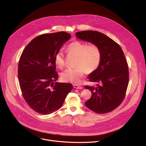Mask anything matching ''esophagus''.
<instances>
[{
	"label": "esophagus",
	"mask_w": 146,
	"mask_h": 146,
	"mask_svg": "<svg viewBox=\"0 0 146 146\" xmlns=\"http://www.w3.org/2000/svg\"><path fill=\"white\" fill-rule=\"evenodd\" d=\"M73 88L75 89H82V87L80 86H79L78 85H73Z\"/></svg>",
	"instance_id": "esophagus-1"
}]
</instances>
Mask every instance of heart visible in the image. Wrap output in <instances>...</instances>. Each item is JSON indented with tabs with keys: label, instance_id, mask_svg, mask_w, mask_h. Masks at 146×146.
Here are the masks:
<instances>
[{
	"label": "heart",
	"instance_id": "obj_1",
	"mask_svg": "<svg viewBox=\"0 0 146 146\" xmlns=\"http://www.w3.org/2000/svg\"><path fill=\"white\" fill-rule=\"evenodd\" d=\"M69 54L77 57L74 68H68L61 74V79L66 82L79 84L87 71L92 72L98 68L101 60V51L97 45L88 44L80 41H74L67 47ZM54 63L59 68L64 66V56L62 50L55 56Z\"/></svg>",
	"mask_w": 146,
	"mask_h": 146
}]
</instances>
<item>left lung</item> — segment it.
Segmentation results:
<instances>
[{
  "label": "left lung",
  "instance_id": "1",
  "mask_svg": "<svg viewBox=\"0 0 146 146\" xmlns=\"http://www.w3.org/2000/svg\"><path fill=\"white\" fill-rule=\"evenodd\" d=\"M78 38L97 45L101 51L98 68L88 76L96 86H85L92 96L85 105L98 113H105L117 108L124 100L128 85V67L122 48L111 38L95 31L76 33Z\"/></svg>",
  "mask_w": 146,
  "mask_h": 146
}]
</instances>
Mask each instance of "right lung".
<instances>
[{
    "instance_id": "add662e5",
    "label": "right lung",
    "mask_w": 146,
    "mask_h": 146,
    "mask_svg": "<svg viewBox=\"0 0 146 146\" xmlns=\"http://www.w3.org/2000/svg\"><path fill=\"white\" fill-rule=\"evenodd\" d=\"M70 38L65 32L41 35L27 45L21 56V90L28 105L38 113L48 115L60 109L73 89L70 83L56 82L58 76L54 63L56 53Z\"/></svg>"
}]
</instances>
